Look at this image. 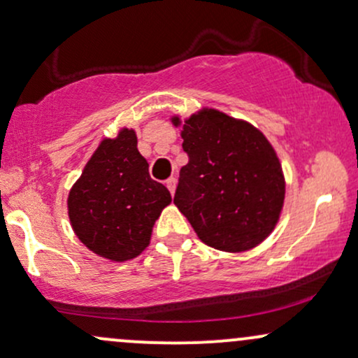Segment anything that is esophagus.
I'll return each mask as SVG.
<instances>
[{"instance_id":"1","label":"esophagus","mask_w":358,"mask_h":358,"mask_svg":"<svg viewBox=\"0 0 358 358\" xmlns=\"http://www.w3.org/2000/svg\"><path fill=\"white\" fill-rule=\"evenodd\" d=\"M165 185H166L168 190H170L171 195H173V193H175V188H176V178H173V176H171V178H168V180H166Z\"/></svg>"}]
</instances>
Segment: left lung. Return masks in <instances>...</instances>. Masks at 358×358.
Listing matches in <instances>:
<instances>
[{
    "instance_id": "left-lung-1",
    "label": "left lung",
    "mask_w": 358,
    "mask_h": 358,
    "mask_svg": "<svg viewBox=\"0 0 358 358\" xmlns=\"http://www.w3.org/2000/svg\"><path fill=\"white\" fill-rule=\"evenodd\" d=\"M182 138L188 163L180 170L176 207L210 248H256L274 229L285 202L276 151L249 122L215 109L187 119Z\"/></svg>"
}]
</instances>
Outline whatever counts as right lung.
Returning <instances> with one entry per match:
<instances>
[{
  "mask_svg": "<svg viewBox=\"0 0 358 358\" xmlns=\"http://www.w3.org/2000/svg\"><path fill=\"white\" fill-rule=\"evenodd\" d=\"M136 145L133 129L104 139L69 193L73 232L110 261L139 256L150 244L155 220L171 202L165 185L150 176Z\"/></svg>",
  "mask_w": 358,
  "mask_h": 358,
  "instance_id": "1",
  "label": "right lung"
}]
</instances>
